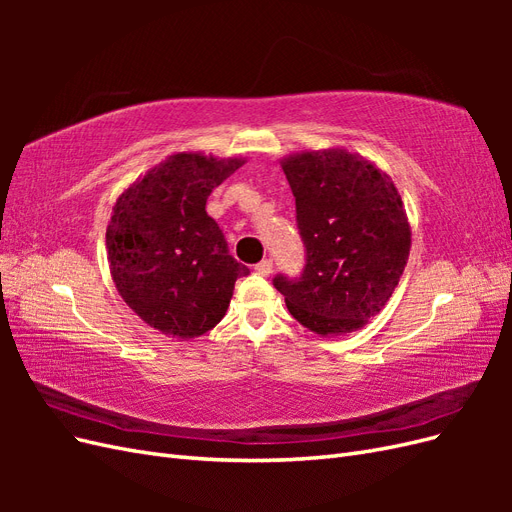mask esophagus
I'll use <instances>...</instances> for the list:
<instances>
[{
    "label": "esophagus",
    "mask_w": 512,
    "mask_h": 512,
    "mask_svg": "<svg viewBox=\"0 0 512 512\" xmlns=\"http://www.w3.org/2000/svg\"><path fill=\"white\" fill-rule=\"evenodd\" d=\"M254 269H256L258 275H265L267 277L273 271V262L271 260H260Z\"/></svg>",
    "instance_id": "obj_1"
}]
</instances>
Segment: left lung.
<instances>
[{"instance_id":"left-lung-1","label":"left lung","mask_w":512,"mask_h":512,"mask_svg":"<svg viewBox=\"0 0 512 512\" xmlns=\"http://www.w3.org/2000/svg\"><path fill=\"white\" fill-rule=\"evenodd\" d=\"M307 258L299 280L277 275L288 312L322 337L363 329L406 269L412 230L395 183L344 147L290 153L282 162Z\"/></svg>"}]
</instances>
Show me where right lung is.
I'll return each mask as SVG.
<instances>
[{"instance_id":"add662e5","label":"right lung","mask_w":512,"mask_h":512,"mask_svg":"<svg viewBox=\"0 0 512 512\" xmlns=\"http://www.w3.org/2000/svg\"><path fill=\"white\" fill-rule=\"evenodd\" d=\"M245 158L179 151L130 183L106 226L108 269L121 299L151 329L181 342L218 324L245 265L228 254L207 198Z\"/></svg>"}]
</instances>
